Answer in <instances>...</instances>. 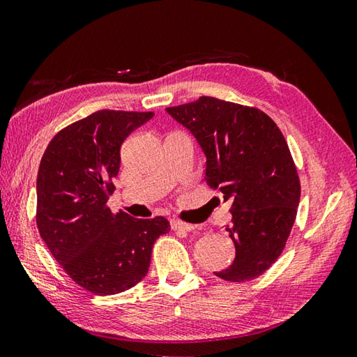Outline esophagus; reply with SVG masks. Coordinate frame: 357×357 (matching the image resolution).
<instances>
[{"instance_id": "esophagus-1", "label": "esophagus", "mask_w": 357, "mask_h": 357, "mask_svg": "<svg viewBox=\"0 0 357 357\" xmlns=\"http://www.w3.org/2000/svg\"><path fill=\"white\" fill-rule=\"evenodd\" d=\"M170 225H172V229H174V231H181V232H190V231L195 229V226H193V225L184 223V222H179V220H172Z\"/></svg>"}]
</instances>
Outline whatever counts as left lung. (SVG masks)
Instances as JSON below:
<instances>
[{
	"label": "left lung",
	"instance_id": "8db88e82",
	"mask_svg": "<svg viewBox=\"0 0 357 357\" xmlns=\"http://www.w3.org/2000/svg\"><path fill=\"white\" fill-rule=\"evenodd\" d=\"M165 111L206 154V183L232 201L226 231L236 257L213 275L229 282L255 280L281 256L300 203V178L286 139L259 109L212 96Z\"/></svg>",
	"mask_w": 357,
	"mask_h": 357
}]
</instances>
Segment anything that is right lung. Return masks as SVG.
<instances>
[{"label":"right lung","instance_id":"1","mask_svg":"<svg viewBox=\"0 0 357 357\" xmlns=\"http://www.w3.org/2000/svg\"><path fill=\"white\" fill-rule=\"evenodd\" d=\"M153 112L98 111L57 132L37 174V228L61 267L95 295L134 287L148 273L164 217L140 220L107 207L120 148Z\"/></svg>","mask_w":357,"mask_h":357}]
</instances>
